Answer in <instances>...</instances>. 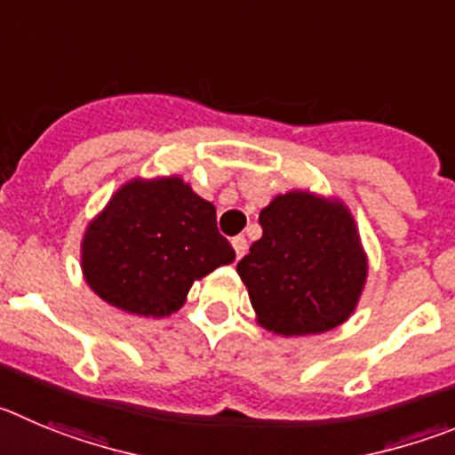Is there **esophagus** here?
<instances>
[{
  "label": "esophagus",
  "mask_w": 455,
  "mask_h": 455,
  "mask_svg": "<svg viewBox=\"0 0 455 455\" xmlns=\"http://www.w3.org/2000/svg\"><path fill=\"white\" fill-rule=\"evenodd\" d=\"M233 249H235V258H237V260H240V258L244 256V253H247V249H249L247 237H244V235L233 237Z\"/></svg>",
  "instance_id": "obj_1"
}]
</instances>
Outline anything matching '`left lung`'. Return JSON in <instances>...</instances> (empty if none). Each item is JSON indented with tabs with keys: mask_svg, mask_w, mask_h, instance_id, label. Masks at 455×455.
<instances>
[{
	"mask_svg": "<svg viewBox=\"0 0 455 455\" xmlns=\"http://www.w3.org/2000/svg\"><path fill=\"white\" fill-rule=\"evenodd\" d=\"M260 227L262 237L237 262L260 323L283 337L341 325L366 283V256L347 208L287 193L262 208Z\"/></svg>",
	"mask_w": 455,
	"mask_h": 455,
	"instance_id": "obj_1",
	"label": "left lung"
}]
</instances>
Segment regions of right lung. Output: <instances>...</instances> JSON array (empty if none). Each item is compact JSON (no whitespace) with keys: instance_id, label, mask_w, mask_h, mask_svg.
Segmentation results:
<instances>
[{"instance_id":"obj_1","label":"right lung","mask_w":455,"mask_h":455,"mask_svg":"<svg viewBox=\"0 0 455 455\" xmlns=\"http://www.w3.org/2000/svg\"><path fill=\"white\" fill-rule=\"evenodd\" d=\"M235 258L218 231L215 206L180 177L132 181L89 224L83 271L103 300L139 316H168L193 280Z\"/></svg>"}]
</instances>
